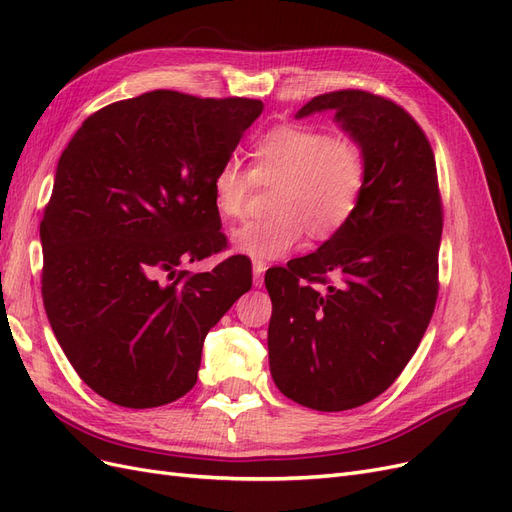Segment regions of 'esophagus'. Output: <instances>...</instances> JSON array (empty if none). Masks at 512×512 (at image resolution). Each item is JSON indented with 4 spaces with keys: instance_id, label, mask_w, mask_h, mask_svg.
Listing matches in <instances>:
<instances>
[{
    "instance_id": "1",
    "label": "esophagus",
    "mask_w": 512,
    "mask_h": 512,
    "mask_svg": "<svg viewBox=\"0 0 512 512\" xmlns=\"http://www.w3.org/2000/svg\"><path fill=\"white\" fill-rule=\"evenodd\" d=\"M265 271H267V262L254 260L252 262V273H254V286L260 288L262 282H265Z\"/></svg>"
}]
</instances>
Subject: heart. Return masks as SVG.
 Returning <instances> with one entry per match:
<instances>
[{
  "mask_svg": "<svg viewBox=\"0 0 512 512\" xmlns=\"http://www.w3.org/2000/svg\"><path fill=\"white\" fill-rule=\"evenodd\" d=\"M254 181H277L273 215L232 230V247L254 260L282 258L297 250L305 230L324 241L354 218L367 181L365 151L352 138L314 126H275L252 149V173L235 160L215 173V211L228 220L241 218Z\"/></svg>",
  "mask_w": 512,
  "mask_h": 512,
  "instance_id": "heart-1",
  "label": "heart"
}]
</instances>
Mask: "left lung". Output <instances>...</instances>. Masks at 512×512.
Returning <instances> with one entry per match:
<instances>
[{"label":"left lung","instance_id":"obj_1","mask_svg":"<svg viewBox=\"0 0 512 512\" xmlns=\"http://www.w3.org/2000/svg\"><path fill=\"white\" fill-rule=\"evenodd\" d=\"M324 111L363 147L365 192L314 254L267 271L269 367L292 401L342 412L389 389L421 344L438 299L442 203L431 145L404 108L342 89L294 117Z\"/></svg>","mask_w":512,"mask_h":512}]
</instances>
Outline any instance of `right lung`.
I'll list each match as a JSON object with an SVG mask.
<instances>
[{"instance_id":"right-lung-1","label":"right lung","mask_w":512,"mask_h":512,"mask_svg":"<svg viewBox=\"0 0 512 512\" xmlns=\"http://www.w3.org/2000/svg\"><path fill=\"white\" fill-rule=\"evenodd\" d=\"M262 108L149 91L87 117L61 153L40 222L44 309L76 374L117 406L188 393L207 333L252 288L245 256L179 267L226 245L213 177Z\"/></svg>"}]
</instances>
